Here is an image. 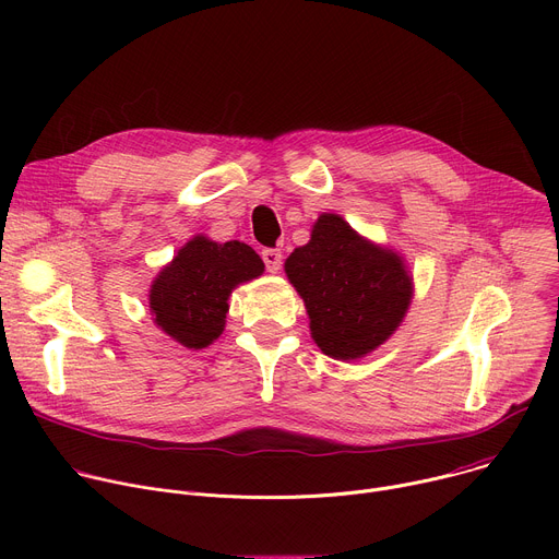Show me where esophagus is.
<instances>
[{
    "label": "esophagus",
    "mask_w": 559,
    "mask_h": 559,
    "mask_svg": "<svg viewBox=\"0 0 559 559\" xmlns=\"http://www.w3.org/2000/svg\"><path fill=\"white\" fill-rule=\"evenodd\" d=\"M261 257H263V261H265L267 272L276 274V272L281 270V265H283V254H281V250L267 248V250H263V252H261Z\"/></svg>",
    "instance_id": "1"
}]
</instances>
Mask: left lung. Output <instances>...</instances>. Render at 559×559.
I'll return each instance as SVG.
<instances>
[{"label": "left lung", "mask_w": 559, "mask_h": 559, "mask_svg": "<svg viewBox=\"0 0 559 559\" xmlns=\"http://www.w3.org/2000/svg\"><path fill=\"white\" fill-rule=\"evenodd\" d=\"M285 274L305 302L313 343L347 362L384 345L414 298L405 259L334 212L313 221L309 241L287 257Z\"/></svg>", "instance_id": "obj_1"}]
</instances>
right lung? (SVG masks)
<instances>
[{"instance_id":"obj_1","label":"right lung","mask_w":559,"mask_h":559,"mask_svg":"<svg viewBox=\"0 0 559 559\" xmlns=\"http://www.w3.org/2000/svg\"><path fill=\"white\" fill-rule=\"evenodd\" d=\"M263 272L265 263L250 246L197 234L154 276L147 292L152 321L179 345L205 349L225 330L231 292Z\"/></svg>"}]
</instances>
